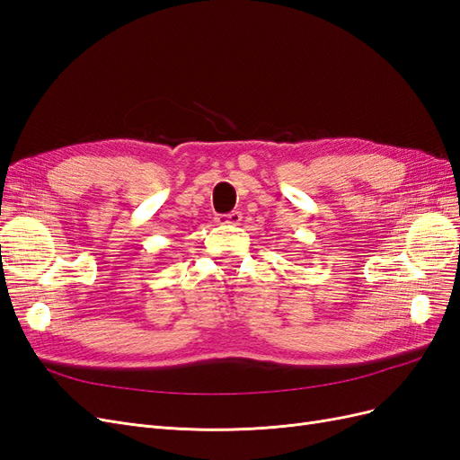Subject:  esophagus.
<instances>
[{"instance_id":"1","label":"esophagus","mask_w":460,"mask_h":460,"mask_svg":"<svg viewBox=\"0 0 460 460\" xmlns=\"http://www.w3.org/2000/svg\"><path fill=\"white\" fill-rule=\"evenodd\" d=\"M242 213L240 211H232V213H228V215H222V217H218V222L220 225H232V226H238V225H242Z\"/></svg>"}]
</instances>
